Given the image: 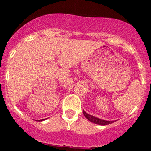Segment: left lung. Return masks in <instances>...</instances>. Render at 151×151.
I'll return each mask as SVG.
<instances>
[{"label": "left lung", "instance_id": "8db88e82", "mask_svg": "<svg viewBox=\"0 0 151 151\" xmlns=\"http://www.w3.org/2000/svg\"><path fill=\"white\" fill-rule=\"evenodd\" d=\"M83 114H84L85 117L91 122L95 123V124L100 125V126H106V125H109L110 123H112L115 122V121H105V120H101L99 119L98 118H96V117L93 116V115H89V114L87 113L86 112H85L83 110Z\"/></svg>", "mask_w": 151, "mask_h": 151}]
</instances>
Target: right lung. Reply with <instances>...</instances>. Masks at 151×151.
Instances as JSON below:
<instances>
[{
  "mask_svg": "<svg viewBox=\"0 0 151 151\" xmlns=\"http://www.w3.org/2000/svg\"><path fill=\"white\" fill-rule=\"evenodd\" d=\"M47 119V118H46ZM46 119H42V120H39V121H45V120Z\"/></svg>",
  "mask_w": 151,
  "mask_h": 151,
  "instance_id": "right-lung-1",
  "label": "right lung"
}]
</instances>
